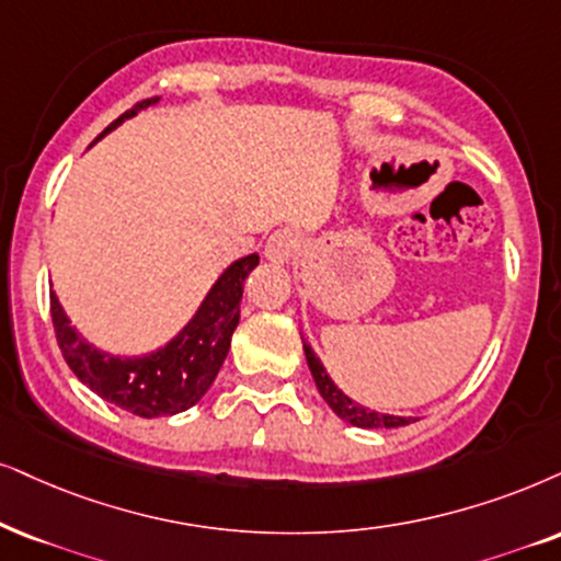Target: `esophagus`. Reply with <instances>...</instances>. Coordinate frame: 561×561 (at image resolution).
Returning <instances> with one entry per match:
<instances>
[{"label":"esophagus","mask_w":561,"mask_h":561,"mask_svg":"<svg viewBox=\"0 0 561 561\" xmlns=\"http://www.w3.org/2000/svg\"><path fill=\"white\" fill-rule=\"evenodd\" d=\"M297 245H300V238H297L295 230H276L274 236L266 240L264 256L272 261V264H287V261L297 253Z\"/></svg>","instance_id":"obj_1"}]
</instances>
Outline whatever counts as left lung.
I'll list each match as a JSON object with an SVG mask.
<instances>
[{
  "instance_id": "left-lung-1",
  "label": "left lung",
  "mask_w": 561,
  "mask_h": 561,
  "mask_svg": "<svg viewBox=\"0 0 561 561\" xmlns=\"http://www.w3.org/2000/svg\"><path fill=\"white\" fill-rule=\"evenodd\" d=\"M302 350H305V359H308V367L310 373H313V380L318 386V393L323 396V401L329 403L333 414L339 416V420L354 424V427H363V430H380V427H407L411 424L414 416H393V414H380V411H373L363 407V403L352 401L350 396H346L342 388L336 386L329 378V373H325V367L321 359L316 357V352L310 350V344L302 342Z\"/></svg>"
}]
</instances>
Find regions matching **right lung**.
<instances>
[{
	"label": "right lung",
	"mask_w": 561,
	"mask_h": 561,
	"mask_svg": "<svg viewBox=\"0 0 561 561\" xmlns=\"http://www.w3.org/2000/svg\"><path fill=\"white\" fill-rule=\"evenodd\" d=\"M160 98H147L105 126L95 141L122 126L126 118L150 108ZM92 141V145H95ZM259 266V256H243L225 268L219 279L198 305L196 316L183 325L179 336L165 346L141 357H118L90 344L64 313L59 297L51 293V321L56 342L67 359L69 370L80 378L92 393L116 403L118 409L145 416H173L202 401L215 382L219 367L230 352L232 331L240 321V297L245 276Z\"/></svg>",
	"instance_id": "right-lung-1"
}]
</instances>
